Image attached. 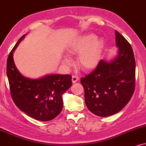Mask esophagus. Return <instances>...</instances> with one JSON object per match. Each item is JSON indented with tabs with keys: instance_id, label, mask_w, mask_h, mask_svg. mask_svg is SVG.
Instances as JSON below:
<instances>
[{
	"instance_id": "1",
	"label": "esophagus",
	"mask_w": 146,
	"mask_h": 146,
	"mask_svg": "<svg viewBox=\"0 0 146 146\" xmlns=\"http://www.w3.org/2000/svg\"><path fill=\"white\" fill-rule=\"evenodd\" d=\"M78 80L79 78L78 76H75V75H73V76H72V82H73V84L76 83Z\"/></svg>"
}]
</instances>
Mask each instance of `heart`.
<instances>
[{"instance_id":"heart-1","label":"heart","mask_w":146,"mask_h":146,"mask_svg":"<svg viewBox=\"0 0 146 146\" xmlns=\"http://www.w3.org/2000/svg\"><path fill=\"white\" fill-rule=\"evenodd\" d=\"M96 36L94 35H84L75 40L70 47L71 53L80 54L78 63L84 69H92L99 64L103 42L101 39L96 40ZM63 62L68 64L71 62V60L65 56Z\"/></svg>"}]
</instances>
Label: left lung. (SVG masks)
<instances>
[{
  "label": "left lung",
  "mask_w": 146,
  "mask_h": 146,
  "mask_svg": "<svg viewBox=\"0 0 146 146\" xmlns=\"http://www.w3.org/2000/svg\"><path fill=\"white\" fill-rule=\"evenodd\" d=\"M118 54L111 61L101 60L92 73L81 78L88 109L98 116L117 113L129 103L135 88V60L131 45L115 31Z\"/></svg>",
  "instance_id": "8db88e82"
}]
</instances>
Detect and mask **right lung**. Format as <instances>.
<instances>
[{
  "mask_svg": "<svg viewBox=\"0 0 146 146\" xmlns=\"http://www.w3.org/2000/svg\"><path fill=\"white\" fill-rule=\"evenodd\" d=\"M26 35L21 37L8 56L7 75L12 99L21 111L40 121H50L62 110V95L72 86L70 75L51 74L38 79L25 78L14 63L13 53Z\"/></svg>",
  "mask_w": 146,
  "mask_h": 146,
  "instance_id": "obj_1",
  "label": "right lung"
}]
</instances>
